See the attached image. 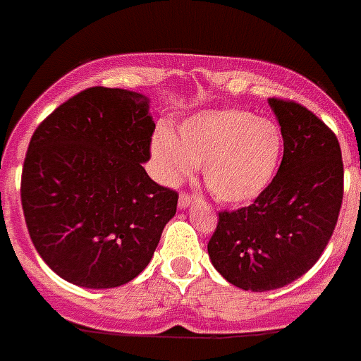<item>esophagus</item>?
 <instances>
[{
  "label": "esophagus",
  "instance_id": "obj_1",
  "mask_svg": "<svg viewBox=\"0 0 361 361\" xmlns=\"http://www.w3.org/2000/svg\"><path fill=\"white\" fill-rule=\"evenodd\" d=\"M194 200H196V196H190L189 192H181L180 203H178V205H180V209H187V207H190V203H192Z\"/></svg>",
  "mask_w": 361,
  "mask_h": 361
}]
</instances>
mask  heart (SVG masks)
Here are the masks:
<instances>
[{
    "instance_id": "heart-1",
    "label": "heart",
    "mask_w": 361,
    "mask_h": 361,
    "mask_svg": "<svg viewBox=\"0 0 361 361\" xmlns=\"http://www.w3.org/2000/svg\"><path fill=\"white\" fill-rule=\"evenodd\" d=\"M278 125L243 111L196 114L176 136L158 128L150 143L159 180L176 183L203 163V181L221 203H245L267 189L280 165Z\"/></svg>"
}]
</instances>
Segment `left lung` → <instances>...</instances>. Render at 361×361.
I'll return each mask as SVG.
<instances>
[{
	"instance_id": "8db88e82",
	"label": "left lung",
	"mask_w": 361,
	"mask_h": 361,
	"mask_svg": "<svg viewBox=\"0 0 361 361\" xmlns=\"http://www.w3.org/2000/svg\"><path fill=\"white\" fill-rule=\"evenodd\" d=\"M283 136L274 180L249 207L219 212L209 258L228 283L265 293L318 262L343 198V161L331 128L296 102L271 98Z\"/></svg>"
}]
</instances>
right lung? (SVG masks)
<instances>
[{
  "label": "right lung",
  "instance_id": "add662e5",
  "mask_svg": "<svg viewBox=\"0 0 361 361\" xmlns=\"http://www.w3.org/2000/svg\"><path fill=\"white\" fill-rule=\"evenodd\" d=\"M154 121L149 99L90 87L59 105L32 134L21 205L34 247L58 276L111 289L149 265L178 192L149 178Z\"/></svg>",
  "mask_w": 361,
  "mask_h": 361
}]
</instances>
